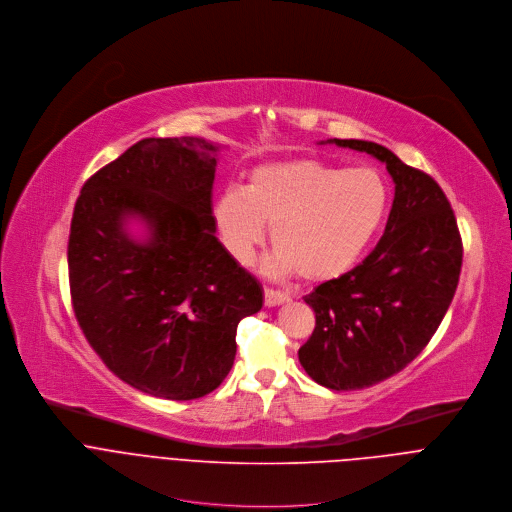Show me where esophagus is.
I'll use <instances>...</instances> for the list:
<instances>
[{"mask_svg":"<svg viewBox=\"0 0 512 512\" xmlns=\"http://www.w3.org/2000/svg\"><path fill=\"white\" fill-rule=\"evenodd\" d=\"M288 300H290V296L286 292H280V290H274V288H264V304L266 306H278V304H284Z\"/></svg>","mask_w":512,"mask_h":512,"instance_id":"obj_1","label":"esophagus"}]
</instances>
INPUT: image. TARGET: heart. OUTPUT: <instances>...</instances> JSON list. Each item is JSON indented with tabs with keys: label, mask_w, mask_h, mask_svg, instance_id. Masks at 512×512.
I'll use <instances>...</instances> for the list:
<instances>
[{
	"label": "heart",
	"mask_w": 512,
	"mask_h": 512,
	"mask_svg": "<svg viewBox=\"0 0 512 512\" xmlns=\"http://www.w3.org/2000/svg\"><path fill=\"white\" fill-rule=\"evenodd\" d=\"M389 212V187L373 167H341L321 159L266 163L244 189L216 199V222L228 252L250 264L266 224L276 244L268 270L306 282L343 276L365 254Z\"/></svg>",
	"instance_id": "obj_1"
}]
</instances>
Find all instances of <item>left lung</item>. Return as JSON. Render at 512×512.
Masks as SVG:
<instances>
[{"label":"left lung","mask_w":512,"mask_h":512,"mask_svg":"<svg viewBox=\"0 0 512 512\" xmlns=\"http://www.w3.org/2000/svg\"><path fill=\"white\" fill-rule=\"evenodd\" d=\"M385 163L395 197L385 232L353 270L319 284L304 302L315 331L298 361L335 391L371 387L412 363L438 331L462 268V238L442 187L383 145L331 139Z\"/></svg>","instance_id":"obj_1"}]
</instances>
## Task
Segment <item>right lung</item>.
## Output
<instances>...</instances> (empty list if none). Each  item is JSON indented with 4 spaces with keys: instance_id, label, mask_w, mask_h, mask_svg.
Listing matches in <instances>:
<instances>
[{
    "instance_id": "obj_1",
    "label": "right lung",
    "mask_w": 512,
    "mask_h": 512,
    "mask_svg": "<svg viewBox=\"0 0 512 512\" xmlns=\"http://www.w3.org/2000/svg\"><path fill=\"white\" fill-rule=\"evenodd\" d=\"M222 145L143 139L80 189L68 238L76 321L131 387L175 401L230 373L236 329L262 309V286L216 238L212 187ZM148 228L145 241L126 230Z\"/></svg>"
}]
</instances>
